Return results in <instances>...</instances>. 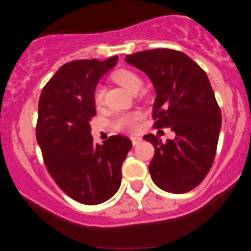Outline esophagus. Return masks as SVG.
I'll return each mask as SVG.
<instances>
[{
	"label": "esophagus",
	"mask_w": 251,
	"mask_h": 251,
	"mask_svg": "<svg viewBox=\"0 0 251 251\" xmlns=\"http://www.w3.org/2000/svg\"><path fill=\"white\" fill-rule=\"evenodd\" d=\"M142 140L143 139L140 137H131V142H132V144H133V146L138 145V144L142 142Z\"/></svg>",
	"instance_id": "obj_1"
}]
</instances>
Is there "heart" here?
<instances>
[{
  "label": "heart",
  "mask_w": 251,
  "mask_h": 251,
  "mask_svg": "<svg viewBox=\"0 0 251 251\" xmlns=\"http://www.w3.org/2000/svg\"><path fill=\"white\" fill-rule=\"evenodd\" d=\"M111 79L132 94L137 93L143 85L142 79H140L134 72L125 70V68H120V70L114 71L113 73H112ZM93 99L94 103H96L97 106L101 105L103 100V89L101 87H98L96 91H94ZM139 113L120 114V116L117 117L116 120H114L113 126L114 128L118 129V131L133 132L138 128V123H139Z\"/></svg>",
  "instance_id": "1"
}]
</instances>
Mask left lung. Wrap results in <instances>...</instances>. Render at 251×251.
<instances>
[{"instance_id": "obj_1", "label": "left lung", "mask_w": 251, "mask_h": 251, "mask_svg": "<svg viewBox=\"0 0 251 251\" xmlns=\"http://www.w3.org/2000/svg\"><path fill=\"white\" fill-rule=\"evenodd\" d=\"M125 61L153 85L154 127H170L175 133L166 143L154 134L144 135L154 146L149 165L152 179L171 194L191 191L211 169L222 126L208 75L186 54L166 48L132 54Z\"/></svg>"}]
</instances>
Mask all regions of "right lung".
Segmentation results:
<instances>
[{
  "label": "right lung",
  "instance_id": "add662e5",
  "mask_svg": "<svg viewBox=\"0 0 251 251\" xmlns=\"http://www.w3.org/2000/svg\"><path fill=\"white\" fill-rule=\"evenodd\" d=\"M118 56L77 60L60 67L41 92L36 139L47 170L59 188L86 205L103 203L122 184V166L132 148L124 135L93 143L94 91Z\"/></svg>",
  "mask_w": 251,
  "mask_h": 251
}]
</instances>
